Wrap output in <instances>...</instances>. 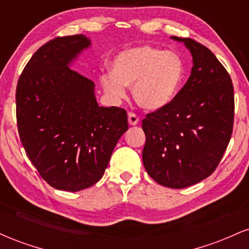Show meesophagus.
Masks as SVG:
<instances>
[{"label":"esophagus","mask_w":249,"mask_h":249,"mask_svg":"<svg viewBox=\"0 0 249 249\" xmlns=\"http://www.w3.org/2000/svg\"><path fill=\"white\" fill-rule=\"evenodd\" d=\"M138 123H139V118L137 117V115H134L132 112L128 113V124L134 126V125H137Z\"/></svg>","instance_id":"1"}]
</instances>
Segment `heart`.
Wrapping results in <instances>:
<instances>
[{
	"mask_svg": "<svg viewBox=\"0 0 249 249\" xmlns=\"http://www.w3.org/2000/svg\"><path fill=\"white\" fill-rule=\"evenodd\" d=\"M184 73V62L176 53L139 45L116 56L112 72L103 73L101 84L113 102L125 99V87H132V96L139 107L159 111L176 99Z\"/></svg>",
	"mask_w": 249,
	"mask_h": 249,
	"instance_id": "obj_1",
	"label": "heart"
}]
</instances>
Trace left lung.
<instances>
[{
    "mask_svg": "<svg viewBox=\"0 0 249 249\" xmlns=\"http://www.w3.org/2000/svg\"><path fill=\"white\" fill-rule=\"evenodd\" d=\"M190 50L193 68L176 99L142 119V164L162 186L185 188L214 172L233 131L234 90L224 65L205 45L172 36Z\"/></svg>",
    "mask_w": 249,
    "mask_h": 249,
    "instance_id": "8db88e82",
    "label": "left lung"
}]
</instances>
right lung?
Wrapping results in <instances>:
<instances>
[{"label": "right lung", "instance_id": "obj_1", "mask_svg": "<svg viewBox=\"0 0 249 249\" xmlns=\"http://www.w3.org/2000/svg\"><path fill=\"white\" fill-rule=\"evenodd\" d=\"M91 41L57 37L34 53L16 88L19 139L50 186L77 192L102 178L127 131L124 108L99 107L92 81L70 69Z\"/></svg>", "mask_w": 249, "mask_h": 249}]
</instances>
